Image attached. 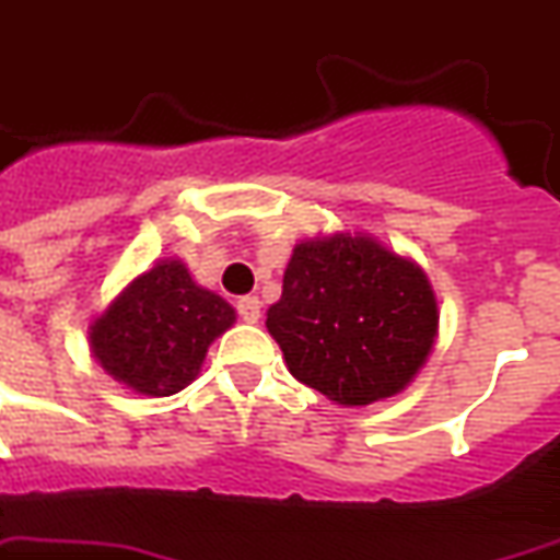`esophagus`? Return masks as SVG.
I'll use <instances>...</instances> for the list:
<instances>
[{
  "label": "esophagus",
  "mask_w": 560,
  "mask_h": 560,
  "mask_svg": "<svg viewBox=\"0 0 560 560\" xmlns=\"http://www.w3.org/2000/svg\"><path fill=\"white\" fill-rule=\"evenodd\" d=\"M238 316L247 325H256L258 319H261V302H258V295H244V299H238Z\"/></svg>",
  "instance_id": "34e87169"
}]
</instances>
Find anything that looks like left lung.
Instances as JSON below:
<instances>
[{
  "mask_svg": "<svg viewBox=\"0 0 560 560\" xmlns=\"http://www.w3.org/2000/svg\"><path fill=\"white\" fill-rule=\"evenodd\" d=\"M438 327L425 270L348 230L299 241L267 311L290 374L342 408L402 394L434 351Z\"/></svg>",
  "mask_w": 560,
  "mask_h": 560,
  "instance_id": "8db88e82",
  "label": "left lung"
}]
</instances>
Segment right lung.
<instances>
[{
	"mask_svg": "<svg viewBox=\"0 0 560 560\" xmlns=\"http://www.w3.org/2000/svg\"><path fill=\"white\" fill-rule=\"evenodd\" d=\"M233 325V304L170 256L135 276L91 319L89 348L115 383L143 397H170L201 374L209 345Z\"/></svg>",
	"mask_w": 560,
	"mask_h": 560,
	"instance_id": "obj_1",
	"label": "right lung"
}]
</instances>
